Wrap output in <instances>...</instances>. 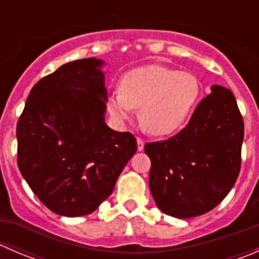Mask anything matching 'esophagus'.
I'll return each mask as SVG.
<instances>
[{
  "label": "esophagus",
  "mask_w": 259,
  "mask_h": 259,
  "mask_svg": "<svg viewBox=\"0 0 259 259\" xmlns=\"http://www.w3.org/2000/svg\"><path fill=\"white\" fill-rule=\"evenodd\" d=\"M137 144H138V150L142 151L144 149V140L142 138H137Z\"/></svg>",
  "instance_id": "1"
}]
</instances>
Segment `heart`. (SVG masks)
I'll list each match as a JSON object with an SVG mask.
<instances>
[{"mask_svg":"<svg viewBox=\"0 0 259 259\" xmlns=\"http://www.w3.org/2000/svg\"><path fill=\"white\" fill-rule=\"evenodd\" d=\"M200 94L194 74L164 66H142L126 72L108 100L109 113L116 121L132 119L139 109L143 129L155 137L177 132L189 117Z\"/></svg>","mask_w":259,"mask_h":259,"instance_id":"heart-1","label":"heart"}]
</instances>
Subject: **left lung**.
<instances>
[{
  "instance_id": "8db88e82",
  "label": "left lung",
  "mask_w": 259,
  "mask_h": 259,
  "mask_svg": "<svg viewBox=\"0 0 259 259\" xmlns=\"http://www.w3.org/2000/svg\"><path fill=\"white\" fill-rule=\"evenodd\" d=\"M197 105L184 129L144 146L149 188L163 213L187 219L215 208L241 170L244 124L236 98L219 85Z\"/></svg>"
}]
</instances>
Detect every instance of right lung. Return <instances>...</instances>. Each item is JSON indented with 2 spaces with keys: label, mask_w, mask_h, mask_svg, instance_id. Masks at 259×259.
Returning <instances> with one entry per match:
<instances>
[{
  "label": "right lung",
  "mask_w": 259,
  "mask_h": 259,
  "mask_svg": "<svg viewBox=\"0 0 259 259\" xmlns=\"http://www.w3.org/2000/svg\"><path fill=\"white\" fill-rule=\"evenodd\" d=\"M103 60L67 62L35 83L17 122V164L59 215L91 214L137 151L134 135L105 124Z\"/></svg>",
  "instance_id": "obj_1"
}]
</instances>
